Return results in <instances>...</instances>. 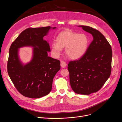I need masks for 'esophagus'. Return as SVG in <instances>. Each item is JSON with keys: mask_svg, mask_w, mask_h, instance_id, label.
<instances>
[{"mask_svg": "<svg viewBox=\"0 0 122 122\" xmlns=\"http://www.w3.org/2000/svg\"><path fill=\"white\" fill-rule=\"evenodd\" d=\"M60 65H61V66L63 68H64V67H65L66 66V63L65 61H61Z\"/></svg>", "mask_w": 122, "mask_h": 122, "instance_id": "1", "label": "esophagus"}]
</instances>
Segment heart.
I'll return each instance as SVG.
<instances>
[{
  "mask_svg": "<svg viewBox=\"0 0 122 122\" xmlns=\"http://www.w3.org/2000/svg\"><path fill=\"white\" fill-rule=\"evenodd\" d=\"M56 43L51 44V53L58 58L62 48H65V53L70 59L76 60L81 58L88 48L89 40L85 34H78L71 30L60 32L56 38Z\"/></svg>",
  "mask_w": 122,
  "mask_h": 122,
  "instance_id": "1",
  "label": "heart"
}]
</instances>
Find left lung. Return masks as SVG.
I'll return each instance as SVG.
<instances>
[{"label": "left lung", "mask_w": 122, "mask_h": 122, "mask_svg": "<svg viewBox=\"0 0 122 122\" xmlns=\"http://www.w3.org/2000/svg\"><path fill=\"white\" fill-rule=\"evenodd\" d=\"M91 34L93 40L85 54L68 64L69 81L75 93L89 95L100 90L110 76L112 50L105 37L91 27L79 25Z\"/></svg>", "instance_id": "8db88e82"}]
</instances>
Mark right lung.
I'll list each match as a JSON object with an SVG mask.
<instances>
[{"label":"right lung","mask_w":122,"mask_h":122,"mask_svg":"<svg viewBox=\"0 0 122 122\" xmlns=\"http://www.w3.org/2000/svg\"><path fill=\"white\" fill-rule=\"evenodd\" d=\"M51 27L28 28L12 43L7 63L8 74L18 91L23 96L38 98L51 91L53 79L60 69V62L48 56L49 43L43 40ZM56 27L53 29H55ZM34 46L31 61L24 66L18 56L22 46Z\"/></svg>","instance_id":"add662e5"}]
</instances>
